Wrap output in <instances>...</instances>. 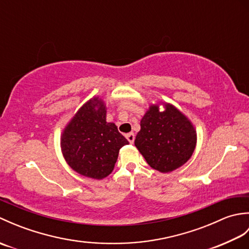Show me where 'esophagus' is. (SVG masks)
<instances>
[{
  "mask_svg": "<svg viewBox=\"0 0 249 249\" xmlns=\"http://www.w3.org/2000/svg\"><path fill=\"white\" fill-rule=\"evenodd\" d=\"M126 138H127V140H128V142H129L130 144L134 143V141H135V135H134V133H129V134L126 135Z\"/></svg>",
  "mask_w": 249,
  "mask_h": 249,
  "instance_id": "esophagus-1",
  "label": "esophagus"
}]
</instances>
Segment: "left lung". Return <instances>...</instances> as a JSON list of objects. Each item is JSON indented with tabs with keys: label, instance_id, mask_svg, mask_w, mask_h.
Segmentation results:
<instances>
[{
	"label": "left lung",
	"instance_id": "obj_1",
	"mask_svg": "<svg viewBox=\"0 0 249 249\" xmlns=\"http://www.w3.org/2000/svg\"><path fill=\"white\" fill-rule=\"evenodd\" d=\"M140 126L135 145L153 169L171 172L192 157L197 134L190 121L172 105L166 104L165 111L152 105Z\"/></svg>",
	"mask_w": 249,
	"mask_h": 249
}]
</instances>
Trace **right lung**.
<instances>
[{"instance_id": "1", "label": "right lung", "mask_w": 249, "mask_h": 249, "mask_svg": "<svg viewBox=\"0 0 249 249\" xmlns=\"http://www.w3.org/2000/svg\"><path fill=\"white\" fill-rule=\"evenodd\" d=\"M106 106L94 97L79 109L61 137L68 165L81 176L102 179L112 172L122 146L129 142L106 121Z\"/></svg>"}]
</instances>
